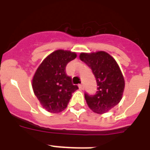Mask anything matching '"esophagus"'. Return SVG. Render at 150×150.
<instances>
[{
    "mask_svg": "<svg viewBox=\"0 0 150 150\" xmlns=\"http://www.w3.org/2000/svg\"><path fill=\"white\" fill-rule=\"evenodd\" d=\"M79 89H81V90H83V89H84V86L82 84H79Z\"/></svg>",
    "mask_w": 150,
    "mask_h": 150,
    "instance_id": "34e87169",
    "label": "esophagus"
}]
</instances>
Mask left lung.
I'll return each mask as SVG.
<instances>
[{
	"mask_svg": "<svg viewBox=\"0 0 150 150\" xmlns=\"http://www.w3.org/2000/svg\"><path fill=\"white\" fill-rule=\"evenodd\" d=\"M79 57L91 68L98 86L94 95L85 93L87 104L97 114L106 113L120 102L125 89V79L118 64L104 51L82 53Z\"/></svg>",
	"mask_w": 150,
	"mask_h": 150,
	"instance_id": "8db88e82",
	"label": "left lung"
}]
</instances>
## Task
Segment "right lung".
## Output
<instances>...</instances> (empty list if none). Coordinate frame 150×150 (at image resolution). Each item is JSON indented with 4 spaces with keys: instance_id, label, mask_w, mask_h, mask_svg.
<instances>
[{
    "instance_id": "1",
    "label": "right lung",
    "mask_w": 150,
    "mask_h": 150,
    "mask_svg": "<svg viewBox=\"0 0 150 150\" xmlns=\"http://www.w3.org/2000/svg\"><path fill=\"white\" fill-rule=\"evenodd\" d=\"M75 57V53L56 50L47 57L37 68L33 79V89L47 111L58 113L64 110L73 93L79 89L66 73L68 63Z\"/></svg>"
}]
</instances>
